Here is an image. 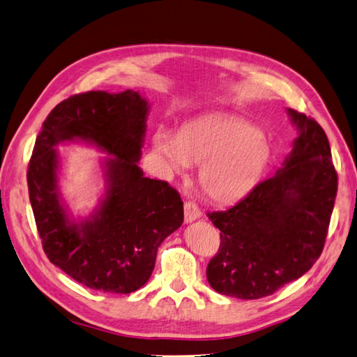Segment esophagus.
Segmentation results:
<instances>
[{"label":"esophagus","mask_w":357,"mask_h":357,"mask_svg":"<svg viewBox=\"0 0 357 357\" xmlns=\"http://www.w3.org/2000/svg\"><path fill=\"white\" fill-rule=\"evenodd\" d=\"M202 213H200V209L196 204L193 202H185L184 204V218H185V223H191L200 218Z\"/></svg>","instance_id":"1"}]
</instances>
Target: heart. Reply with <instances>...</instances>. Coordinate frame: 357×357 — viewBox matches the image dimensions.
I'll return each mask as SVG.
<instances>
[{
  "label": "heart",
  "instance_id": "obj_1",
  "mask_svg": "<svg viewBox=\"0 0 357 357\" xmlns=\"http://www.w3.org/2000/svg\"><path fill=\"white\" fill-rule=\"evenodd\" d=\"M153 152L172 175L199 166L197 181L215 204H234L255 190L274 157L271 142L257 125L234 116H208L190 122L175 137L160 131Z\"/></svg>",
  "mask_w": 357,
  "mask_h": 357
}]
</instances>
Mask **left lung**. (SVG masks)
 <instances>
[{
  "instance_id": "obj_1",
  "label": "left lung",
  "mask_w": 357,
  "mask_h": 357,
  "mask_svg": "<svg viewBox=\"0 0 357 357\" xmlns=\"http://www.w3.org/2000/svg\"><path fill=\"white\" fill-rule=\"evenodd\" d=\"M298 135L276 175L226 211L208 217L220 249L206 279L217 292L267 297L303 276L323 252L337 191L331 144L314 119L288 108Z\"/></svg>"
}]
</instances>
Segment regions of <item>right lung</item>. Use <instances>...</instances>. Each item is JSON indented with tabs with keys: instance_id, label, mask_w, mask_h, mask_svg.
Returning <instances> with one entry per match:
<instances>
[{
	"instance_id": "1",
	"label": "right lung",
	"mask_w": 357,
	"mask_h": 357,
	"mask_svg": "<svg viewBox=\"0 0 357 357\" xmlns=\"http://www.w3.org/2000/svg\"><path fill=\"white\" fill-rule=\"evenodd\" d=\"M149 104L139 91H87L48 114L26 172L43 250L54 266L87 288L130 294L149 280L160 244L184 222V205L166 181L139 167ZM84 141L101 160L106 191L96 211L75 221L58 187L56 146Z\"/></svg>"
}]
</instances>
